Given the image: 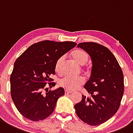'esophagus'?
Returning a JSON list of instances; mask_svg holds the SVG:
<instances>
[{"label":"esophagus","instance_id":"1","mask_svg":"<svg viewBox=\"0 0 133 133\" xmlns=\"http://www.w3.org/2000/svg\"><path fill=\"white\" fill-rule=\"evenodd\" d=\"M71 93V92L69 91V90H65V95H69V94H70Z\"/></svg>","mask_w":133,"mask_h":133}]
</instances>
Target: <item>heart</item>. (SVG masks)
<instances>
[{
	"mask_svg": "<svg viewBox=\"0 0 133 133\" xmlns=\"http://www.w3.org/2000/svg\"><path fill=\"white\" fill-rule=\"evenodd\" d=\"M71 57L78 64L81 65H84L87 64L89 60L88 54L85 51L82 50L77 49L72 51L71 54ZM64 61V57L61 56L57 59L55 63V69L56 72H61V67ZM84 83V79L82 77H72V76H66L64 77L58 82V84L61 87L64 88L68 90H76L79 86H81Z\"/></svg>",
	"mask_w": 133,
	"mask_h": 133,
	"instance_id": "1",
	"label": "heart"
}]
</instances>
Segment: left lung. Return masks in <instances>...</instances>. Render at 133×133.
<instances>
[{"instance_id":"8db88e82","label":"left lung","mask_w":133,"mask_h":133,"mask_svg":"<svg viewBox=\"0 0 133 133\" xmlns=\"http://www.w3.org/2000/svg\"><path fill=\"white\" fill-rule=\"evenodd\" d=\"M90 57L91 75L84 87L90 97L82 95L75 105L79 118L89 125L107 122L118 110L124 94V75L117 59L109 49L96 43L78 44Z\"/></svg>"}]
</instances>
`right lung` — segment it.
Listing matches in <instances>:
<instances>
[{
	"instance_id": "1",
	"label": "right lung",
	"mask_w": 133,
	"mask_h": 133,
	"mask_svg": "<svg viewBox=\"0 0 133 133\" xmlns=\"http://www.w3.org/2000/svg\"><path fill=\"white\" fill-rule=\"evenodd\" d=\"M76 44L71 41L46 40L29 46L16 59L10 77L11 94L23 117L39 121L52 114L57 100L65 92L62 87L48 90L47 86L55 85V82L48 83L53 81L49 76L55 75L57 59Z\"/></svg>"
}]
</instances>
